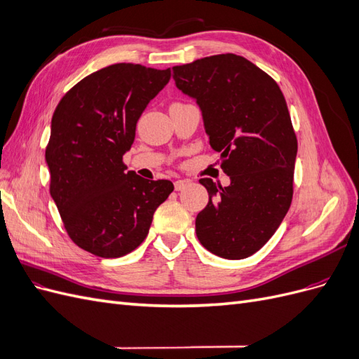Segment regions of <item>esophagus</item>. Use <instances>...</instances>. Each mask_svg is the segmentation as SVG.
I'll return each instance as SVG.
<instances>
[{
  "label": "esophagus",
  "instance_id": "esophagus-1",
  "mask_svg": "<svg viewBox=\"0 0 359 359\" xmlns=\"http://www.w3.org/2000/svg\"><path fill=\"white\" fill-rule=\"evenodd\" d=\"M190 182H191L190 180H177V181H175V190H177V191L184 190V189L190 186Z\"/></svg>",
  "mask_w": 359,
  "mask_h": 359
}]
</instances>
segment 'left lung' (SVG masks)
Returning <instances> with one entry per match:
<instances>
[{"label":"left lung","mask_w":359,"mask_h":359,"mask_svg":"<svg viewBox=\"0 0 359 359\" xmlns=\"http://www.w3.org/2000/svg\"><path fill=\"white\" fill-rule=\"evenodd\" d=\"M172 70L178 88L196 99L210 144L231 178L227 187L199 180L210 202L196 217V235L220 257L252 256L274 235L292 203L298 140L285 95L269 74L235 53Z\"/></svg>","instance_id":"obj_1"}]
</instances>
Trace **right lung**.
Here are the masks:
<instances>
[{
  "label": "right lung",
  "instance_id": "obj_1",
  "mask_svg": "<svg viewBox=\"0 0 359 359\" xmlns=\"http://www.w3.org/2000/svg\"><path fill=\"white\" fill-rule=\"evenodd\" d=\"M170 69L118 62L64 94L52 116L49 191L70 240L99 257H121L142 244L169 180H145L123 161L136 123L165 88Z\"/></svg>",
  "mask_w": 359,
  "mask_h": 359
}]
</instances>
